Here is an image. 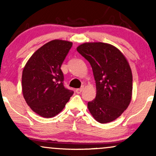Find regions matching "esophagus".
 <instances>
[{"instance_id": "obj_1", "label": "esophagus", "mask_w": 156, "mask_h": 156, "mask_svg": "<svg viewBox=\"0 0 156 156\" xmlns=\"http://www.w3.org/2000/svg\"><path fill=\"white\" fill-rule=\"evenodd\" d=\"M83 87H82V88H80V89H76V92L77 93V94H80V93L82 91H83Z\"/></svg>"}]
</instances>
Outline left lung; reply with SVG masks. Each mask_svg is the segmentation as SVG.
<instances>
[{"label": "left lung", "instance_id": "left-lung-1", "mask_svg": "<svg viewBox=\"0 0 156 156\" xmlns=\"http://www.w3.org/2000/svg\"><path fill=\"white\" fill-rule=\"evenodd\" d=\"M77 51L90 63L96 83V97L88 108L98 122L115 120L129 105L133 76L129 64L119 49L103 42H86Z\"/></svg>", "mask_w": 156, "mask_h": 156}]
</instances>
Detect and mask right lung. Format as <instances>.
I'll list each match as a JSON object with an SVG mask.
<instances>
[{
    "instance_id": "obj_1",
    "label": "right lung",
    "mask_w": 156,
    "mask_h": 156,
    "mask_svg": "<svg viewBox=\"0 0 156 156\" xmlns=\"http://www.w3.org/2000/svg\"><path fill=\"white\" fill-rule=\"evenodd\" d=\"M72 46L68 41L52 40L39 48L23 69V97L30 108L41 117L57 115L74 93L64 87L61 69Z\"/></svg>"
}]
</instances>
